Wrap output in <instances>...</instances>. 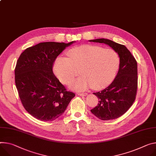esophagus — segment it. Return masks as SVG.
<instances>
[{
    "label": "esophagus",
    "instance_id": "esophagus-1",
    "mask_svg": "<svg viewBox=\"0 0 156 156\" xmlns=\"http://www.w3.org/2000/svg\"><path fill=\"white\" fill-rule=\"evenodd\" d=\"M78 94L79 96H87V93H78Z\"/></svg>",
    "mask_w": 156,
    "mask_h": 156
}]
</instances>
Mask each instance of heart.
<instances>
[{
    "instance_id": "1",
    "label": "heart",
    "mask_w": 156,
    "mask_h": 156,
    "mask_svg": "<svg viewBox=\"0 0 156 156\" xmlns=\"http://www.w3.org/2000/svg\"><path fill=\"white\" fill-rule=\"evenodd\" d=\"M67 54L69 59H56L53 72L62 83L68 84L78 75L80 69L82 76L69 85L76 90L91 87L94 90L106 87L114 79L119 67L118 56L111 49L83 45L70 49Z\"/></svg>"
}]
</instances>
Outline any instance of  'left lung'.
Wrapping results in <instances>:
<instances>
[{
    "mask_svg": "<svg viewBox=\"0 0 156 156\" xmlns=\"http://www.w3.org/2000/svg\"><path fill=\"white\" fill-rule=\"evenodd\" d=\"M89 41L109 45L119 57V68L114 81L103 90L93 93L99 98V103L91 112L104 121L118 118L129 109L135 100L137 87V62L123 45L106 38Z\"/></svg>",
    "mask_w": 156,
    "mask_h": 156,
    "instance_id": "left-lung-1",
    "label": "left lung"
}]
</instances>
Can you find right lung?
Wrapping results in <instances>:
<instances>
[{"label":"right lung","instance_id":"add662e5","mask_svg":"<svg viewBox=\"0 0 156 156\" xmlns=\"http://www.w3.org/2000/svg\"><path fill=\"white\" fill-rule=\"evenodd\" d=\"M75 42H43L27 48L19 56L15 68L16 85L24 108L37 119L58 118L75 96L66 90L52 70L56 58Z\"/></svg>","mask_w":156,"mask_h":156}]
</instances>
